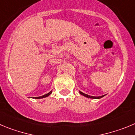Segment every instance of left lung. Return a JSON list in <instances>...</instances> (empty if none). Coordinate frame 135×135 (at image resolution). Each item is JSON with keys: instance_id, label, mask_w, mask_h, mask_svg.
Masks as SVG:
<instances>
[{"instance_id": "8db88e82", "label": "left lung", "mask_w": 135, "mask_h": 135, "mask_svg": "<svg viewBox=\"0 0 135 135\" xmlns=\"http://www.w3.org/2000/svg\"><path fill=\"white\" fill-rule=\"evenodd\" d=\"M80 93L82 95H83V96L86 97H88V98H90V99H100V98H101V97H104V95H103V96H100V97L90 96V95H86V94H84V93H82V92H81V91H80Z\"/></svg>"}]
</instances>
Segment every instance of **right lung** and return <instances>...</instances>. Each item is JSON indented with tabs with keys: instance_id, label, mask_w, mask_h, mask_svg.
<instances>
[{
	"instance_id": "add662e5",
	"label": "right lung",
	"mask_w": 135,
	"mask_h": 135,
	"mask_svg": "<svg viewBox=\"0 0 135 135\" xmlns=\"http://www.w3.org/2000/svg\"><path fill=\"white\" fill-rule=\"evenodd\" d=\"M51 93H52V91H50L49 93L46 94V95H42V96L41 97H34L35 99H42V98H45V97H48L49 95H50L51 94Z\"/></svg>"
}]
</instances>
